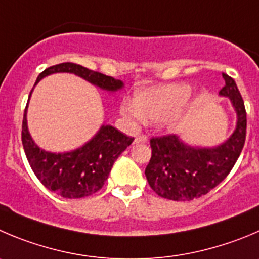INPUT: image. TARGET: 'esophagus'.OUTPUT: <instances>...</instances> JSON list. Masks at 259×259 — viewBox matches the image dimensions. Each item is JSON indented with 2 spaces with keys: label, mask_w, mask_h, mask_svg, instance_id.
Returning a JSON list of instances; mask_svg holds the SVG:
<instances>
[{
  "label": "esophagus",
  "mask_w": 259,
  "mask_h": 259,
  "mask_svg": "<svg viewBox=\"0 0 259 259\" xmlns=\"http://www.w3.org/2000/svg\"><path fill=\"white\" fill-rule=\"evenodd\" d=\"M147 141H149V139H147V136H145V135H140V136H137L136 139H135V142H136V144H146Z\"/></svg>",
  "instance_id": "obj_1"
}]
</instances>
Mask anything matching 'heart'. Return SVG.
Returning <instances> with one entry per match:
<instances>
[{
	"label": "heart",
	"mask_w": 259,
	"mask_h": 259,
	"mask_svg": "<svg viewBox=\"0 0 259 259\" xmlns=\"http://www.w3.org/2000/svg\"><path fill=\"white\" fill-rule=\"evenodd\" d=\"M189 97L191 88L183 83L141 89L136 91L135 100L125 99L120 104V114L132 125L144 124L146 118L171 125Z\"/></svg>",
	"instance_id": "b5f03b06"
}]
</instances>
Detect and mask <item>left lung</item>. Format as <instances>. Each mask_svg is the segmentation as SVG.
Here are the masks:
<instances>
[{"label":"left lung","mask_w":259,"mask_h":259,"mask_svg":"<svg viewBox=\"0 0 259 259\" xmlns=\"http://www.w3.org/2000/svg\"><path fill=\"white\" fill-rule=\"evenodd\" d=\"M228 97L236 112V128L224 144L216 147H192L176 135L150 140L151 159L145 176L152 191L171 201H191L205 196L226 178L242 152L247 135V112L234 78L223 73Z\"/></svg>","instance_id":"left-lung-1"}]
</instances>
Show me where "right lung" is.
I'll list each match as a JSON object with an SVG mask.
<instances>
[{
	"mask_svg": "<svg viewBox=\"0 0 259 259\" xmlns=\"http://www.w3.org/2000/svg\"><path fill=\"white\" fill-rule=\"evenodd\" d=\"M57 72L75 73L107 91H117L123 88L120 80L72 62L60 63L46 68L38 76L35 85L46 76ZM26 109L28 104L24 112L21 131V141L26 159L40 183L63 198H82L99 191L108 179L115 160L135 140L134 137L125 136L112 125H102L90 141L73 151L63 154L44 151L36 146L29 134Z\"/></svg>",
	"mask_w": 259,
	"mask_h": 259,
	"instance_id": "1",
	"label": "right lung"
}]
</instances>
